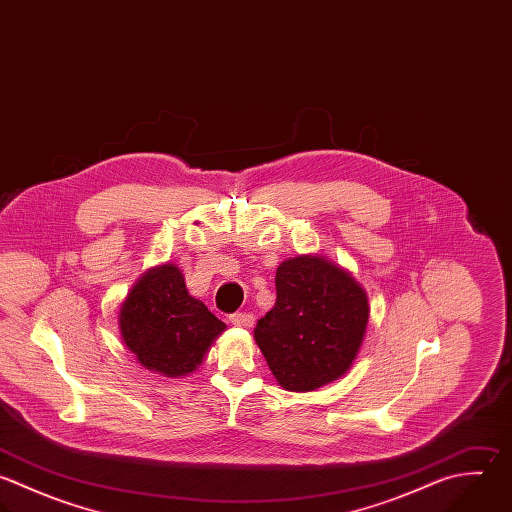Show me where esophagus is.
Here are the masks:
<instances>
[{
    "label": "esophagus",
    "mask_w": 512,
    "mask_h": 512,
    "mask_svg": "<svg viewBox=\"0 0 512 512\" xmlns=\"http://www.w3.org/2000/svg\"><path fill=\"white\" fill-rule=\"evenodd\" d=\"M230 322H232L234 326L250 328V326H254V314H250V312H236V314L230 316Z\"/></svg>",
    "instance_id": "esophagus-1"
}]
</instances>
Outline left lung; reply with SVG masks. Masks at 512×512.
<instances>
[{"label": "left lung", "instance_id": "8db88e82", "mask_svg": "<svg viewBox=\"0 0 512 512\" xmlns=\"http://www.w3.org/2000/svg\"><path fill=\"white\" fill-rule=\"evenodd\" d=\"M370 306L366 290L320 254L284 260L276 270V304L254 328L276 382L312 392L342 378L358 356Z\"/></svg>", "mask_w": 512, "mask_h": 512}]
</instances>
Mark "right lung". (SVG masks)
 <instances>
[{"label": "right lung", "mask_w": 512, "mask_h": 512, "mask_svg": "<svg viewBox=\"0 0 512 512\" xmlns=\"http://www.w3.org/2000/svg\"><path fill=\"white\" fill-rule=\"evenodd\" d=\"M124 344L150 372L182 378L198 370L214 340L226 330L202 300L194 298L182 270L160 264L144 272L118 312Z\"/></svg>", "instance_id": "1"}]
</instances>
